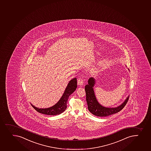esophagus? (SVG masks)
Listing matches in <instances>:
<instances>
[{
    "instance_id": "esophagus-1",
    "label": "esophagus",
    "mask_w": 151,
    "mask_h": 151,
    "mask_svg": "<svg viewBox=\"0 0 151 151\" xmlns=\"http://www.w3.org/2000/svg\"><path fill=\"white\" fill-rule=\"evenodd\" d=\"M78 83V85H82L83 84V80L82 78L78 79V83Z\"/></svg>"
}]
</instances>
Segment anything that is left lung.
I'll return each mask as SVG.
<instances>
[{
	"label": "left lung",
	"mask_w": 151,
	"mask_h": 151,
	"mask_svg": "<svg viewBox=\"0 0 151 151\" xmlns=\"http://www.w3.org/2000/svg\"><path fill=\"white\" fill-rule=\"evenodd\" d=\"M129 70V69H128ZM95 79L93 77L89 78L88 84L85 86L86 101L88 104V108L89 111L93 115L97 116L104 117L116 114L122 110L127 103L129 96L126 98L122 104L116 107H106L100 104L96 100L93 91L95 86Z\"/></svg>",
	"instance_id": "1"
}]
</instances>
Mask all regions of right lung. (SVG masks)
I'll list each match as a JSON object with an SVG mask.
<instances>
[{
    "label": "right lung",
    "instance_id": "right-lung-1",
    "mask_svg": "<svg viewBox=\"0 0 151 151\" xmlns=\"http://www.w3.org/2000/svg\"><path fill=\"white\" fill-rule=\"evenodd\" d=\"M77 87V78H73L69 81L60 99L54 106L47 109H39L31 104L32 106L37 112L40 114L50 115L59 114L65 111L69 96L76 90Z\"/></svg>",
    "mask_w": 151,
    "mask_h": 151
}]
</instances>
